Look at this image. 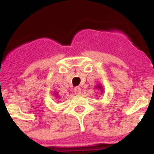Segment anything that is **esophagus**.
Returning a JSON list of instances; mask_svg holds the SVG:
<instances>
[{
	"instance_id": "34e87169",
	"label": "esophagus",
	"mask_w": 154,
	"mask_h": 154,
	"mask_svg": "<svg viewBox=\"0 0 154 154\" xmlns=\"http://www.w3.org/2000/svg\"><path fill=\"white\" fill-rule=\"evenodd\" d=\"M74 92H75V94H79L81 93V87L80 86H76L75 88H74Z\"/></svg>"
}]
</instances>
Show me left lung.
Here are the masks:
<instances>
[{
	"instance_id": "obj_1",
	"label": "left lung",
	"mask_w": 154,
	"mask_h": 154,
	"mask_svg": "<svg viewBox=\"0 0 154 154\" xmlns=\"http://www.w3.org/2000/svg\"><path fill=\"white\" fill-rule=\"evenodd\" d=\"M96 88H97V89H100V90H101V93L103 92V90H102V86H100V85H97V86H96Z\"/></svg>"
}]
</instances>
